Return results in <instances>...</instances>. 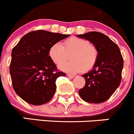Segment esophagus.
Here are the masks:
<instances>
[{
  "instance_id": "1",
  "label": "esophagus",
  "mask_w": 134,
  "mask_h": 134,
  "mask_svg": "<svg viewBox=\"0 0 134 134\" xmlns=\"http://www.w3.org/2000/svg\"><path fill=\"white\" fill-rule=\"evenodd\" d=\"M67 76H68V77H69V78H70V79H72V78H74V75L70 74H67Z\"/></svg>"
}]
</instances>
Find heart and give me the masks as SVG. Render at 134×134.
Wrapping results in <instances>:
<instances>
[{
	"mask_svg": "<svg viewBox=\"0 0 134 134\" xmlns=\"http://www.w3.org/2000/svg\"><path fill=\"white\" fill-rule=\"evenodd\" d=\"M71 54L70 61L59 66L64 72L75 74L81 71L87 72L93 69L99 58V51L96 46L89 41L78 37H71L64 42L51 45L49 50V57L55 64H60Z\"/></svg>",
	"mask_w": 134,
	"mask_h": 134,
	"instance_id": "heart-1",
	"label": "heart"
}]
</instances>
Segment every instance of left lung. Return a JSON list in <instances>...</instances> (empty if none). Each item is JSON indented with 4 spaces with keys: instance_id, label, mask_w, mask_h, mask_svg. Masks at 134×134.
Returning <instances> with one entry per match:
<instances>
[{
    "instance_id": "1",
    "label": "left lung",
    "mask_w": 134,
    "mask_h": 134,
    "mask_svg": "<svg viewBox=\"0 0 134 134\" xmlns=\"http://www.w3.org/2000/svg\"><path fill=\"white\" fill-rule=\"evenodd\" d=\"M77 36L90 41L99 51L95 66L88 73L82 75L85 85L79 90V95L87 103H103L120 84L124 65L120 51L114 42L102 33L91 31Z\"/></svg>"
}]
</instances>
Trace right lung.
Wrapping results in <instances>:
<instances>
[{
	"instance_id": "1",
	"label": "right lung",
	"mask_w": 134,
	"mask_h": 134,
	"mask_svg": "<svg viewBox=\"0 0 134 134\" xmlns=\"http://www.w3.org/2000/svg\"><path fill=\"white\" fill-rule=\"evenodd\" d=\"M69 36L37 30L24 35L13 48L10 64L12 86L25 102L41 105L53 98L56 80L66 74L58 70L49 58V50L54 43Z\"/></svg>"
}]
</instances>
